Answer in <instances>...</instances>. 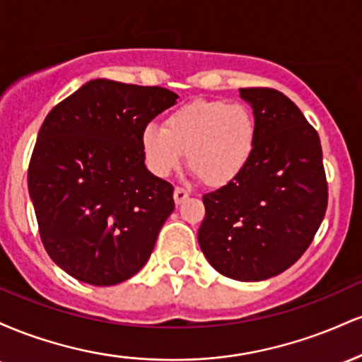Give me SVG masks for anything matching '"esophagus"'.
<instances>
[{"label":"esophagus","instance_id":"esophagus-1","mask_svg":"<svg viewBox=\"0 0 362 362\" xmlns=\"http://www.w3.org/2000/svg\"><path fill=\"white\" fill-rule=\"evenodd\" d=\"M173 199H175V204L180 206L182 202H185L189 199V192L185 189H182V187H177L175 192H173Z\"/></svg>","mask_w":362,"mask_h":362}]
</instances>
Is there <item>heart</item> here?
I'll return each mask as SVG.
<instances>
[{"label":"heart","instance_id":"b5f03b06","mask_svg":"<svg viewBox=\"0 0 362 362\" xmlns=\"http://www.w3.org/2000/svg\"><path fill=\"white\" fill-rule=\"evenodd\" d=\"M257 126L242 103L194 100L167 115L163 127L148 124L139 146L155 177L167 178L184 163L209 187H224L243 173L255 149Z\"/></svg>","mask_w":362,"mask_h":362}]
</instances>
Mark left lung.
Wrapping results in <instances>:
<instances>
[{
    "mask_svg": "<svg viewBox=\"0 0 362 362\" xmlns=\"http://www.w3.org/2000/svg\"><path fill=\"white\" fill-rule=\"evenodd\" d=\"M257 126L250 163L202 197L199 247L223 276L252 282L289 269L310 247L327 209L320 138L281 91L240 88Z\"/></svg>",
    "mask_w": 362,
    "mask_h": 362,
    "instance_id": "1",
    "label": "left lung"
}]
</instances>
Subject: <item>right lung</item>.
<instances>
[{
    "mask_svg": "<svg viewBox=\"0 0 362 362\" xmlns=\"http://www.w3.org/2000/svg\"><path fill=\"white\" fill-rule=\"evenodd\" d=\"M177 98L98 78L45 117L28 194L45 250L74 279L114 286L148 262L175 202L173 187L144 165L139 136Z\"/></svg>",
    "mask_w": 362,
    "mask_h": 362,
    "instance_id": "right-lung-1",
    "label": "right lung"
}]
</instances>
